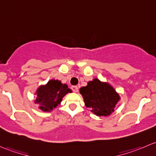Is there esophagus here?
<instances>
[{
	"mask_svg": "<svg viewBox=\"0 0 156 156\" xmlns=\"http://www.w3.org/2000/svg\"><path fill=\"white\" fill-rule=\"evenodd\" d=\"M72 90H73L75 93H77L78 91V87H77V86H72Z\"/></svg>",
	"mask_w": 156,
	"mask_h": 156,
	"instance_id": "34e87169",
	"label": "esophagus"
}]
</instances>
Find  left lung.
I'll use <instances>...</instances> for the list:
<instances>
[{
    "label": "left lung",
    "instance_id": "left-lung-1",
    "mask_svg": "<svg viewBox=\"0 0 156 156\" xmlns=\"http://www.w3.org/2000/svg\"><path fill=\"white\" fill-rule=\"evenodd\" d=\"M84 99L86 107L97 116H108L114 112L120 95L108 82H103L98 78L87 82L86 87L79 90Z\"/></svg>",
    "mask_w": 156,
    "mask_h": 156
}]
</instances>
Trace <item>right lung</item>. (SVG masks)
<instances>
[{"label": "right lung", "instance_id": "right-lung-1", "mask_svg": "<svg viewBox=\"0 0 156 156\" xmlns=\"http://www.w3.org/2000/svg\"><path fill=\"white\" fill-rule=\"evenodd\" d=\"M72 90L66 84H62L59 80L51 79L46 84L39 86L35 92L34 103L39 104L38 108L43 112H51L57 107L62 98Z\"/></svg>", "mask_w": 156, "mask_h": 156}]
</instances>
